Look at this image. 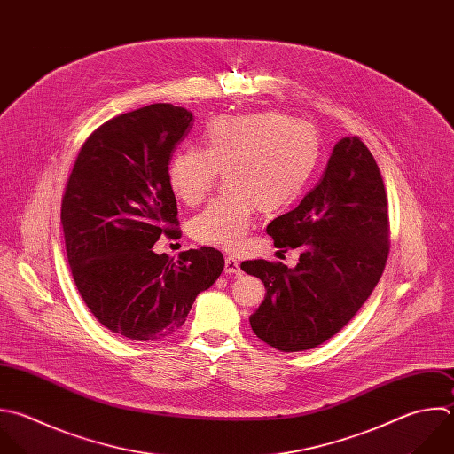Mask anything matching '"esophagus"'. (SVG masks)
Instances as JSON below:
<instances>
[{
    "instance_id": "34e87169",
    "label": "esophagus",
    "mask_w": 454,
    "mask_h": 454,
    "mask_svg": "<svg viewBox=\"0 0 454 454\" xmlns=\"http://www.w3.org/2000/svg\"><path fill=\"white\" fill-rule=\"evenodd\" d=\"M223 271H225L227 275H239V273H241L239 262H238L234 257L227 255V257H225V266H223Z\"/></svg>"
}]
</instances>
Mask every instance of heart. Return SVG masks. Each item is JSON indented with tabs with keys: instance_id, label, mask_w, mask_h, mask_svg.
<instances>
[{
	"instance_id": "b5f03b06",
	"label": "heart",
	"mask_w": 454,
	"mask_h": 454,
	"mask_svg": "<svg viewBox=\"0 0 454 454\" xmlns=\"http://www.w3.org/2000/svg\"><path fill=\"white\" fill-rule=\"evenodd\" d=\"M319 160L312 124L282 114L223 115L213 119L202 149L177 151L167 170L172 193L199 204L223 172L222 195L193 216L195 241L234 250L245 239L257 207L271 213L289 206L305 188Z\"/></svg>"
}]
</instances>
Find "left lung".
Masks as SVG:
<instances>
[{
    "label": "left lung",
    "mask_w": 454,
    "mask_h": 454,
    "mask_svg": "<svg viewBox=\"0 0 454 454\" xmlns=\"http://www.w3.org/2000/svg\"><path fill=\"white\" fill-rule=\"evenodd\" d=\"M277 248L301 250L298 264L245 261L266 296L250 316L254 333L291 353L333 337L378 284L388 255L387 193L358 137L339 140L321 181L266 227Z\"/></svg>",
    "instance_id": "left-lung-1"
}]
</instances>
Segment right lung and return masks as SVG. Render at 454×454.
Here are the masks:
<instances>
[{"label":"right lung","mask_w":454,"mask_h":454,"mask_svg":"<svg viewBox=\"0 0 454 454\" xmlns=\"http://www.w3.org/2000/svg\"><path fill=\"white\" fill-rule=\"evenodd\" d=\"M192 121L186 108L158 103L105 122L83 144L62 199L76 287L103 326L133 340L181 328L225 266L211 247L179 261L153 250L161 234L179 236L167 170Z\"/></svg>","instance_id":"right-lung-1"}]
</instances>
